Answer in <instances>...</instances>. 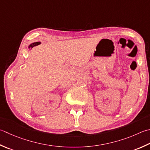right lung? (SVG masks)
<instances>
[{"label":"right lung","mask_w":150,"mask_h":150,"mask_svg":"<svg viewBox=\"0 0 150 150\" xmlns=\"http://www.w3.org/2000/svg\"><path fill=\"white\" fill-rule=\"evenodd\" d=\"M41 43V42H34V43H31L30 45L28 46V48L29 49H32V48H33L34 47H35V46H36V45H40V44Z\"/></svg>","instance_id":"1"}]
</instances>
